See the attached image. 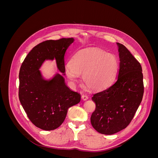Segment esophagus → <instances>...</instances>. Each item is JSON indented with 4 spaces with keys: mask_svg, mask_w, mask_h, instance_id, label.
Returning a JSON list of instances; mask_svg holds the SVG:
<instances>
[{
    "mask_svg": "<svg viewBox=\"0 0 158 158\" xmlns=\"http://www.w3.org/2000/svg\"><path fill=\"white\" fill-rule=\"evenodd\" d=\"M82 100H84V101H85V100H87L88 99V96L87 95H82Z\"/></svg>",
    "mask_w": 158,
    "mask_h": 158,
    "instance_id": "obj_1",
    "label": "esophagus"
}]
</instances>
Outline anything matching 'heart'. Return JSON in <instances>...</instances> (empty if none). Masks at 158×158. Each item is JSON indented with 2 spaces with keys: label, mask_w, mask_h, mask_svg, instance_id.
Here are the masks:
<instances>
[{
  "label": "heart",
  "mask_w": 158,
  "mask_h": 158,
  "mask_svg": "<svg viewBox=\"0 0 158 158\" xmlns=\"http://www.w3.org/2000/svg\"><path fill=\"white\" fill-rule=\"evenodd\" d=\"M118 61L115 55L99 48L80 50L72 57L65 73L72 82L82 75L84 84L92 90L106 88L115 77Z\"/></svg>",
  "instance_id": "b5f03b06"
}]
</instances>
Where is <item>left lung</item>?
Wrapping results in <instances>:
<instances>
[{"instance_id":"8db88e82","label":"left lung","mask_w":158,"mask_h":158,"mask_svg":"<svg viewBox=\"0 0 158 158\" xmlns=\"http://www.w3.org/2000/svg\"><path fill=\"white\" fill-rule=\"evenodd\" d=\"M120 63L111 86L93 94L95 109L90 118L95 131L113 135L125 128L135 116L144 94L140 63L125 46L117 43Z\"/></svg>"}]
</instances>
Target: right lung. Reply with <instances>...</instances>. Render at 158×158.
Instances as JSON below:
<instances>
[{"mask_svg":"<svg viewBox=\"0 0 158 158\" xmlns=\"http://www.w3.org/2000/svg\"><path fill=\"white\" fill-rule=\"evenodd\" d=\"M74 41L73 38H62L40 43L30 51L21 65L19 99L30 121L43 130L52 131L60 127L68 109L80 102V95L65 84L60 74H56L48 81L42 78L39 70L45 60L55 59L57 67L64 73V55Z\"/></svg>","mask_w":158,"mask_h":158,"instance_id":"1","label":"right lung"}]
</instances>
